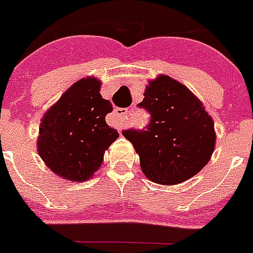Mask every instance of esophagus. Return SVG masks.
<instances>
[{"label":"esophagus","instance_id":"esophagus-1","mask_svg":"<svg viewBox=\"0 0 253 253\" xmlns=\"http://www.w3.org/2000/svg\"><path fill=\"white\" fill-rule=\"evenodd\" d=\"M126 113H128V109H125V108H115L112 115L113 124L117 125V126H122L123 120H124Z\"/></svg>","mask_w":253,"mask_h":253}]
</instances>
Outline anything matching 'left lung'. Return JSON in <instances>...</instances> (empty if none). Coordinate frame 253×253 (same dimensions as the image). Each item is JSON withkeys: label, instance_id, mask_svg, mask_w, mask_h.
<instances>
[{"label": "left lung", "instance_id": "1", "mask_svg": "<svg viewBox=\"0 0 253 253\" xmlns=\"http://www.w3.org/2000/svg\"><path fill=\"white\" fill-rule=\"evenodd\" d=\"M138 107L150 115L148 125L123 130V135L139 154L149 180L179 184L208 164L216 141L212 118L186 86L160 76L149 83Z\"/></svg>", "mask_w": 253, "mask_h": 253}]
</instances>
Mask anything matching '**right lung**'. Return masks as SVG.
<instances>
[{
  "instance_id": "obj_1",
  "label": "right lung",
  "mask_w": 253,
  "mask_h": 253,
  "mask_svg": "<svg viewBox=\"0 0 253 253\" xmlns=\"http://www.w3.org/2000/svg\"><path fill=\"white\" fill-rule=\"evenodd\" d=\"M99 90L95 78L76 82L41 120L38 154L53 172L71 181L92 177L119 136L105 123L113 105Z\"/></svg>"
}]
</instances>
